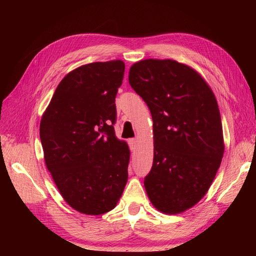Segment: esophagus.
Segmentation results:
<instances>
[{"instance_id": "34e87169", "label": "esophagus", "mask_w": 256, "mask_h": 256, "mask_svg": "<svg viewBox=\"0 0 256 256\" xmlns=\"http://www.w3.org/2000/svg\"><path fill=\"white\" fill-rule=\"evenodd\" d=\"M128 146H130V149L134 150L136 148V138H128Z\"/></svg>"}]
</instances>
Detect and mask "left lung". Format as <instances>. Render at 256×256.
<instances>
[{"label":"left lung","instance_id":"8db88e82","mask_svg":"<svg viewBox=\"0 0 256 256\" xmlns=\"http://www.w3.org/2000/svg\"><path fill=\"white\" fill-rule=\"evenodd\" d=\"M128 82L154 120L146 194L159 211L180 214L201 200L222 164V125L216 97L198 72L172 60L133 64Z\"/></svg>","mask_w":256,"mask_h":256}]
</instances>
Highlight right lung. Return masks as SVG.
<instances>
[{"label": "right lung", "instance_id": "add662e5", "mask_svg": "<svg viewBox=\"0 0 256 256\" xmlns=\"http://www.w3.org/2000/svg\"><path fill=\"white\" fill-rule=\"evenodd\" d=\"M125 64L82 66L60 82L42 115L45 162L64 200L86 214L116 206L128 182L130 150L115 136V98Z\"/></svg>", "mask_w": 256, "mask_h": 256}]
</instances>
